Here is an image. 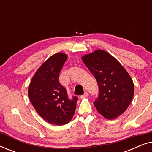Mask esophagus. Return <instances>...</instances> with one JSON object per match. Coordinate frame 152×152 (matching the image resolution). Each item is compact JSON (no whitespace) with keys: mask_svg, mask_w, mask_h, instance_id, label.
Segmentation results:
<instances>
[{"mask_svg":"<svg viewBox=\"0 0 152 152\" xmlns=\"http://www.w3.org/2000/svg\"><path fill=\"white\" fill-rule=\"evenodd\" d=\"M88 93H87V92H85V93H84V95H81V96H80V98H81V99H84V98H85V97H88Z\"/></svg>","mask_w":152,"mask_h":152,"instance_id":"1","label":"esophagus"}]
</instances>
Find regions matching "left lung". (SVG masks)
Instances as JSON below:
<instances>
[{"mask_svg":"<svg viewBox=\"0 0 152 152\" xmlns=\"http://www.w3.org/2000/svg\"><path fill=\"white\" fill-rule=\"evenodd\" d=\"M82 59L98 85V97L93 102L97 111L108 120L115 119L126 111L134 97L132 77L115 58L102 50Z\"/></svg>","mask_w":152,"mask_h":152,"instance_id":"left-lung-1","label":"left lung"}]
</instances>
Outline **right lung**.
I'll list each match as a JSON object with an SVG mask.
<instances>
[{"instance_id":"add662e5","label":"right lung","mask_w":152,"mask_h":152,"mask_svg":"<svg viewBox=\"0 0 152 152\" xmlns=\"http://www.w3.org/2000/svg\"><path fill=\"white\" fill-rule=\"evenodd\" d=\"M67 55L56 53L49 57L33 76L28 88L32 104L43 120L55 125H64L74 115L78 98L70 99L66 88L59 82V72Z\"/></svg>"}]
</instances>
